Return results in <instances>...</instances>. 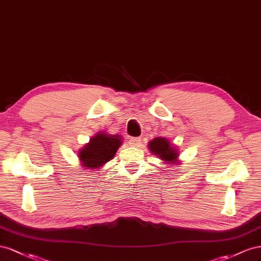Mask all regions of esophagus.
Returning <instances> with one entry per match:
<instances>
[{
    "instance_id": "34e87169",
    "label": "esophagus",
    "mask_w": 261,
    "mask_h": 261,
    "mask_svg": "<svg viewBox=\"0 0 261 261\" xmlns=\"http://www.w3.org/2000/svg\"><path fill=\"white\" fill-rule=\"evenodd\" d=\"M140 141H141L140 138H131L130 139V144L132 146H138L140 144Z\"/></svg>"
}]
</instances>
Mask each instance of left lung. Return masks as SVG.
<instances>
[{
  "label": "left lung",
  "instance_id": "1",
  "mask_svg": "<svg viewBox=\"0 0 261 261\" xmlns=\"http://www.w3.org/2000/svg\"><path fill=\"white\" fill-rule=\"evenodd\" d=\"M148 148L152 153L160 156L163 161L175 162L177 159V151H175V148L165 138H155L148 144Z\"/></svg>",
  "mask_w": 261,
  "mask_h": 261
}]
</instances>
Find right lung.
Returning a JSON list of instances; mask_svg holds the SVG:
<instances>
[{
  "mask_svg": "<svg viewBox=\"0 0 261 261\" xmlns=\"http://www.w3.org/2000/svg\"><path fill=\"white\" fill-rule=\"evenodd\" d=\"M121 144V138L100 133L95 136L79 153L82 165L87 168H98L115 156Z\"/></svg>",
  "mask_w": 261,
  "mask_h": 261,
  "instance_id": "obj_1",
  "label": "right lung"
}]
</instances>
